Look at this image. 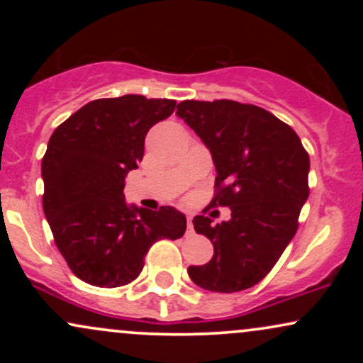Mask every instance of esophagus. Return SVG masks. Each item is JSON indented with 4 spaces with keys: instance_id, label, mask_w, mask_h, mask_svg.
Segmentation results:
<instances>
[{
    "instance_id": "34e87169",
    "label": "esophagus",
    "mask_w": 363,
    "mask_h": 363,
    "mask_svg": "<svg viewBox=\"0 0 363 363\" xmlns=\"http://www.w3.org/2000/svg\"><path fill=\"white\" fill-rule=\"evenodd\" d=\"M187 234H193V220H191V216H187Z\"/></svg>"
}]
</instances>
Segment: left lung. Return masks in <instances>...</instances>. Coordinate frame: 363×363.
Instances as JSON below:
<instances>
[{"instance_id":"left-lung-1","label":"left lung","mask_w":363,"mask_h":363,"mask_svg":"<svg viewBox=\"0 0 363 363\" xmlns=\"http://www.w3.org/2000/svg\"><path fill=\"white\" fill-rule=\"evenodd\" d=\"M176 114L210 148L216 177L210 208L228 206V222L194 216L196 234L213 257L189 266L191 280L220 294L240 291L266 277L298 228L309 198V153L297 133L272 112L235 101H184Z\"/></svg>"}]
</instances>
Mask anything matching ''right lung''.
Listing matches in <instances>:
<instances>
[{"label": "right lung", "mask_w": 363, "mask_h": 363, "mask_svg": "<svg viewBox=\"0 0 363 363\" xmlns=\"http://www.w3.org/2000/svg\"><path fill=\"white\" fill-rule=\"evenodd\" d=\"M174 111L170 99H97L54 129L43 158L44 215L69 269L89 285H128L157 240L184 235L181 211L124 201V179L143 158L148 129Z\"/></svg>", "instance_id": "right-lung-1"}]
</instances>
